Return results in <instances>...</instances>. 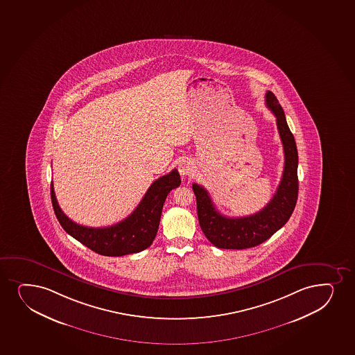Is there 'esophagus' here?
Returning a JSON list of instances; mask_svg holds the SVG:
<instances>
[{"mask_svg": "<svg viewBox=\"0 0 355 355\" xmlns=\"http://www.w3.org/2000/svg\"><path fill=\"white\" fill-rule=\"evenodd\" d=\"M178 171H180V175H183V177L191 175L192 171H193V164L190 160H187V159L182 160L180 165H178Z\"/></svg>", "mask_w": 355, "mask_h": 355, "instance_id": "34e87169", "label": "esophagus"}]
</instances>
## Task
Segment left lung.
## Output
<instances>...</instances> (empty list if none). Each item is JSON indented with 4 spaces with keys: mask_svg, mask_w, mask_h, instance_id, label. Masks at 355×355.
<instances>
[{
    "mask_svg": "<svg viewBox=\"0 0 355 355\" xmlns=\"http://www.w3.org/2000/svg\"><path fill=\"white\" fill-rule=\"evenodd\" d=\"M267 108L277 119V127L284 147L283 175L272 200L258 213L243 217H227L217 211L209 192L202 185L192 184L196 195L197 215L200 228L217 248L245 250L266 241L279 230L293 213L298 197V152L293 134L288 128L283 108L271 92H266Z\"/></svg>",
    "mask_w": 355,
    "mask_h": 355,
    "instance_id": "left-lung-1",
    "label": "left lung"
}]
</instances>
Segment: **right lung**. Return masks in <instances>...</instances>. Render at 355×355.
<instances>
[{
  "instance_id": "1",
  "label": "right lung",
  "mask_w": 355,
  "mask_h": 355,
  "mask_svg": "<svg viewBox=\"0 0 355 355\" xmlns=\"http://www.w3.org/2000/svg\"><path fill=\"white\" fill-rule=\"evenodd\" d=\"M180 185V175L175 168L152 183L130 216L103 228L85 227L70 220L59 207L53 184H51V200L59 223L72 238L98 254L122 257L139 253L152 245L158 232L164 202L168 192Z\"/></svg>"
}]
</instances>
